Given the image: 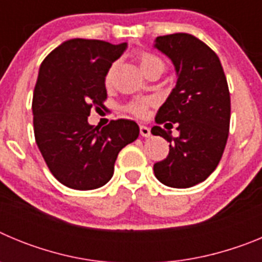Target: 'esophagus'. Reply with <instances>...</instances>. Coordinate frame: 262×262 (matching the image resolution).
<instances>
[{"mask_svg": "<svg viewBox=\"0 0 262 262\" xmlns=\"http://www.w3.org/2000/svg\"><path fill=\"white\" fill-rule=\"evenodd\" d=\"M140 135L144 136V138L151 136V128L147 126H144V124H142V126H140Z\"/></svg>", "mask_w": 262, "mask_h": 262, "instance_id": "1", "label": "esophagus"}]
</instances>
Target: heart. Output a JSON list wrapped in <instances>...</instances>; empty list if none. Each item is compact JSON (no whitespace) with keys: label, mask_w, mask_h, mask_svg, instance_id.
<instances>
[{"label":"heart","mask_w":262,"mask_h":262,"mask_svg":"<svg viewBox=\"0 0 262 262\" xmlns=\"http://www.w3.org/2000/svg\"><path fill=\"white\" fill-rule=\"evenodd\" d=\"M136 59L139 61V66L144 75H147L148 72L152 71H160L161 73L165 69L164 66V61L160 59L159 56L154 55V53L148 52V51H140V52L136 53ZM117 69V64H111L110 68H108L107 73L105 76V84L110 85L111 80H113V76H114V72ZM149 99L145 98H135L133 101H129L126 106H124V110L129 114L136 115V117H144L147 114V110L149 107Z\"/></svg>","instance_id":"obj_1"}]
</instances>
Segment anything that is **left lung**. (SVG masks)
<instances>
[{
	"label": "left lung",
	"mask_w": 262,
	"mask_h": 262,
	"mask_svg": "<svg viewBox=\"0 0 262 262\" xmlns=\"http://www.w3.org/2000/svg\"><path fill=\"white\" fill-rule=\"evenodd\" d=\"M155 47L172 60L178 78L151 129L170 143L154 172L161 184L186 189L205 181L221 161L230 131V90L217 55L195 36H157ZM166 121L178 123L177 138L159 127Z\"/></svg>",
	"instance_id": "8db88e82"
}]
</instances>
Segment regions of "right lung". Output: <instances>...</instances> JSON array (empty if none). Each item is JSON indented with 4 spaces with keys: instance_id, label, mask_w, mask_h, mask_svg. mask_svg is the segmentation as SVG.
<instances>
[{
    "instance_id": "1",
    "label": "right lung",
    "mask_w": 262,
    "mask_h": 262,
    "mask_svg": "<svg viewBox=\"0 0 262 262\" xmlns=\"http://www.w3.org/2000/svg\"><path fill=\"white\" fill-rule=\"evenodd\" d=\"M127 45L71 39L55 48L39 68L34 97V135L50 172L62 185L93 190L110 181L122 148L139 136L134 120L90 126L92 107L107 98L105 76Z\"/></svg>"
}]
</instances>
